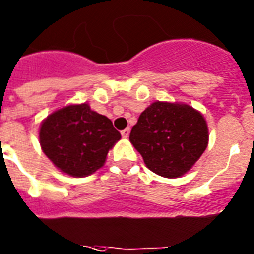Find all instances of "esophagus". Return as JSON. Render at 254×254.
Returning a JSON list of instances; mask_svg holds the SVG:
<instances>
[{"label": "esophagus", "instance_id": "34e87169", "mask_svg": "<svg viewBox=\"0 0 254 254\" xmlns=\"http://www.w3.org/2000/svg\"><path fill=\"white\" fill-rule=\"evenodd\" d=\"M129 134H130L129 127H127V129H124V130H121V136H123V138H127V136H129Z\"/></svg>", "mask_w": 254, "mask_h": 254}]
</instances>
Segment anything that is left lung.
Wrapping results in <instances>:
<instances>
[{
  "mask_svg": "<svg viewBox=\"0 0 254 254\" xmlns=\"http://www.w3.org/2000/svg\"><path fill=\"white\" fill-rule=\"evenodd\" d=\"M129 139L151 171L179 178L207 148L208 129L190 106L157 101L140 114Z\"/></svg>",
  "mask_w": 254,
  "mask_h": 254,
  "instance_id": "left-lung-1",
  "label": "left lung"
}]
</instances>
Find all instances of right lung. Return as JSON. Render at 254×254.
Listing matches in <instances>:
<instances>
[{
    "label": "right lung",
    "mask_w": 254,
    "mask_h": 254,
    "mask_svg": "<svg viewBox=\"0 0 254 254\" xmlns=\"http://www.w3.org/2000/svg\"><path fill=\"white\" fill-rule=\"evenodd\" d=\"M121 134L111 120L87 103L70 105L50 115L41 125L39 140L55 166L71 176H87L103 166Z\"/></svg>",
    "instance_id": "add662e5"
}]
</instances>
